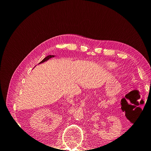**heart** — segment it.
I'll return each instance as SVG.
<instances>
[{
  "instance_id": "heart-1",
  "label": "heart",
  "mask_w": 151,
  "mask_h": 151,
  "mask_svg": "<svg viewBox=\"0 0 151 151\" xmlns=\"http://www.w3.org/2000/svg\"><path fill=\"white\" fill-rule=\"evenodd\" d=\"M104 65L107 68H108V69H113V68H115L116 65V63L113 62H106L104 63Z\"/></svg>"
}]
</instances>
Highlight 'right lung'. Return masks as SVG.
Returning <instances> with one entry per match:
<instances>
[{"label": "right lung", "mask_w": 151, "mask_h": 151, "mask_svg": "<svg viewBox=\"0 0 151 151\" xmlns=\"http://www.w3.org/2000/svg\"><path fill=\"white\" fill-rule=\"evenodd\" d=\"M55 57V55H48L47 57H45L42 61H41V62H40V63H43V62H45V61L48 60L49 58H52V57Z\"/></svg>", "instance_id": "add662e5"}]
</instances>
